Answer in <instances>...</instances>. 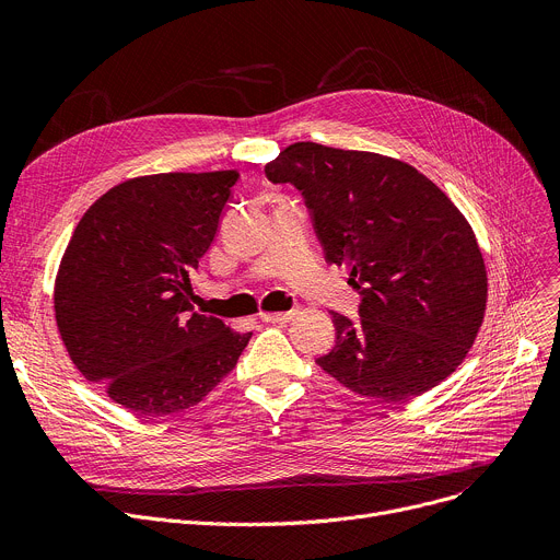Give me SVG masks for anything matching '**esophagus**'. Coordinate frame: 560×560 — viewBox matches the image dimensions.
I'll return each instance as SVG.
<instances>
[{
    "label": "esophagus",
    "instance_id": "esophagus-1",
    "mask_svg": "<svg viewBox=\"0 0 560 560\" xmlns=\"http://www.w3.org/2000/svg\"><path fill=\"white\" fill-rule=\"evenodd\" d=\"M295 317V311H285V313H260V319L265 325H283V322H290Z\"/></svg>",
    "mask_w": 560,
    "mask_h": 560
}]
</instances>
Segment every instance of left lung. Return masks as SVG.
Here are the masks:
<instances>
[{"instance_id":"left-lung-1","label":"left lung","mask_w":560,"mask_h":560,"mask_svg":"<svg viewBox=\"0 0 560 560\" xmlns=\"http://www.w3.org/2000/svg\"><path fill=\"white\" fill-rule=\"evenodd\" d=\"M265 176L302 192L327 262L347 265L361 295L359 322L331 313L336 345L315 363L386 401L445 381L488 298L475 231L450 197L408 163L317 142L288 144Z\"/></svg>"}]
</instances>
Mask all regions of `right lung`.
Instances as JSON below:
<instances>
[{
  "label": "right lung",
  "mask_w": 560,
  "mask_h": 560,
  "mask_svg": "<svg viewBox=\"0 0 560 560\" xmlns=\"http://www.w3.org/2000/svg\"><path fill=\"white\" fill-rule=\"evenodd\" d=\"M238 172L138 176L77 224L54 288L56 325L77 370L140 416L199 404L252 334L192 308L190 275L215 241Z\"/></svg>",
  "instance_id": "add662e5"
}]
</instances>
